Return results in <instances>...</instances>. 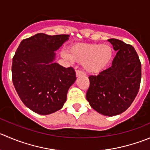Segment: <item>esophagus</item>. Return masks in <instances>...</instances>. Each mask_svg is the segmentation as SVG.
Returning <instances> with one entry per match:
<instances>
[{
    "label": "esophagus",
    "mask_w": 150,
    "mask_h": 150,
    "mask_svg": "<svg viewBox=\"0 0 150 150\" xmlns=\"http://www.w3.org/2000/svg\"><path fill=\"white\" fill-rule=\"evenodd\" d=\"M82 75H83V72H81V70H76V76L77 77H79Z\"/></svg>",
    "instance_id": "1"
}]
</instances>
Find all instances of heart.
<instances>
[{
  "mask_svg": "<svg viewBox=\"0 0 150 150\" xmlns=\"http://www.w3.org/2000/svg\"><path fill=\"white\" fill-rule=\"evenodd\" d=\"M65 58L81 63L84 71L97 75L103 72L111 62L114 49L109 45L97 43H78L70 46Z\"/></svg>",
  "mask_w": 150,
  "mask_h": 150,
  "instance_id": "heart-1",
  "label": "heart"
}]
</instances>
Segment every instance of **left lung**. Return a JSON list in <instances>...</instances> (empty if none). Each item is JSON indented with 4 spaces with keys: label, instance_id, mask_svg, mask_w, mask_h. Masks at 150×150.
<instances>
[{
    "label": "left lung",
    "instance_id": "8db88e82",
    "mask_svg": "<svg viewBox=\"0 0 150 150\" xmlns=\"http://www.w3.org/2000/svg\"><path fill=\"white\" fill-rule=\"evenodd\" d=\"M117 51L111 67L98 75L88 77L86 100L93 109L108 117L127 110L138 94L142 78V64L131 45L117 39L108 40Z\"/></svg>",
    "mask_w": 150,
    "mask_h": 150
}]
</instances>
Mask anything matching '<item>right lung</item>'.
<instances>
[{
  "label": "right lung",
  "mask_w": 150,
  "mask_h": 150,
  "mask_svg": "<svg viewBox=\"0 0 150 150\" xmlns=\"http://www.w3.org/2000/svg\"><path fill=\"white\" fill-rule=\"evenodd\" d=\"M69 36L36 33L20 42L13 57L14 88L25 105L36 114L47 115L60 110L68 89L76 80L73 68L54 62V51Z\"/></svg>",
  "instance_id": "1"
}]
</instances>
